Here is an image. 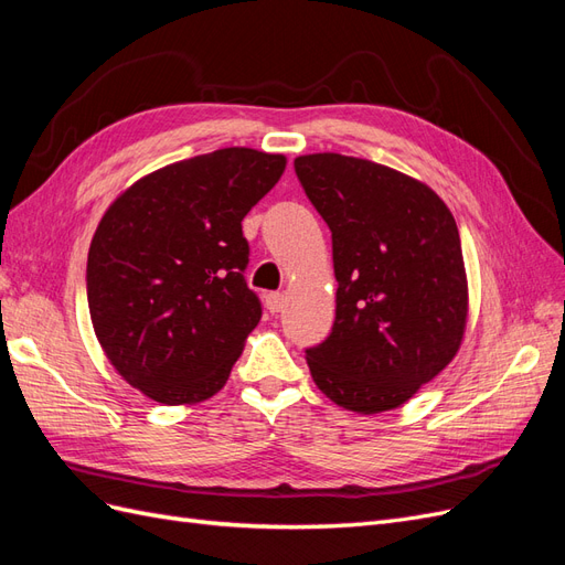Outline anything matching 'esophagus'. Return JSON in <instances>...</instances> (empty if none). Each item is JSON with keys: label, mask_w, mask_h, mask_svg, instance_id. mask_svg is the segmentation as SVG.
<instances>
[{"label": "esophagus", "mask_w": 565, "mask_h": 565, "mask_svg": "<svg viewBox=\"0 0 565 565\" xmlns=\"http://www.w3.org/2000/svg\"><path fill=\"white\" fill-rule=\"evenodd\" d=\"M266 309L270 313H280L285 309V295L282 292H270L266 295Z\"/></svg>", "instance_id": "obj_1"}]
</instances>
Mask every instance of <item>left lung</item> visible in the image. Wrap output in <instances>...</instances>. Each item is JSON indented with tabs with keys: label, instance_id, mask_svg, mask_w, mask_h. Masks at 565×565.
<instances>
[{
	"label": "left lung",
	"instance_id": "left-lung-1",
	"mask_svg": "<svg viewBox=\"0 0 565 565\" xmlns=\"http://www.w3.org/2000/svg\"><path fill=\"white\" fill-rule=\"evenodd\" d=\"M295 172L332 231L337 313L306 349L316 386L361 415L413 398L465 337L469 295L455 216L429 185L396 169L316 152Z\"/></svg>",
	"mask_w": 565,
	"mask_h": 565
}]
</instances>
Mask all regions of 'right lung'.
Returning <instances> with one entry per match:
<instances>
[{"label": "right lung", "mask_w": 565, "mask_h": 565, "mask_svg": "<svg viewBox=\"0 0 565 565\" xmlns=\"http://www.w3.org/2000/svg\"><path fill=\"white\" fill-rule=\"evenodd\" d=\"M285 156L221 148L136 181L100 218L87 259L94 332L122 377L164 405L226 384L262 301L245 280L243 218Z\"/></svg>", "instance_id": "add662e5"}]
</instances>
